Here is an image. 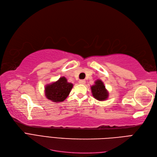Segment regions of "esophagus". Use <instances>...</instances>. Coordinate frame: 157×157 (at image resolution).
Listing matches in <instances>:
<instances>
[{
	"label": "esophagus",
	"mask_w": 157,
	"mask_h": 157,
	"mask_svg": "<svg viewBox=\"0 0 157 157\" xmlns=\"http://www.w3.org/2000/svg\"><path fill=\"white\" fill-rule=\"evenodd\" d=\"M79 83H80V84H85V81L83 80V79L79 80Z\"/></svg>",
	"instance_id": "1"
}]
</instances>
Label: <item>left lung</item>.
Instances as JSON below:
<instances>
[{
	"mask_svg": "<svg viewBox=\"0 0 157 157\" xmlns=\"http://www.w3.org/2000/svg\"><path fill=\"white\" fill-rule=\"evenodd\" d=\"M92 94L94 98L99 101H104L107 100L109 93L105 89L104 83L100 79H97L94 82V85L91 86Z\"/></svg>",
	"mask_w": 157,
	"mask_h": 157,
	"instance_id": "1",
	"label": "left lung"
}]
</instances>
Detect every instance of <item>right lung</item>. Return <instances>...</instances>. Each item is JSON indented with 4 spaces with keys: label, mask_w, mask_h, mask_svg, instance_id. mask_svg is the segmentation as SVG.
<instances>
[{
    "label": "right lung",
    "mask_w": 157,
    "mask_h": 157,
    "mask_svg": "<svg viewBox=\"0 0 157 157\" xmlns=\"http://www.w3.org/2000/svg\"><path fill=\"white\" fill-rule=\"evenodd\" d=\"M72 87V83H68L65 77H61L57 82L45 86V97L53 102H63L69 95Z\"/></svg>",
    "instance_id": "obj_1"
}]
</instances>
